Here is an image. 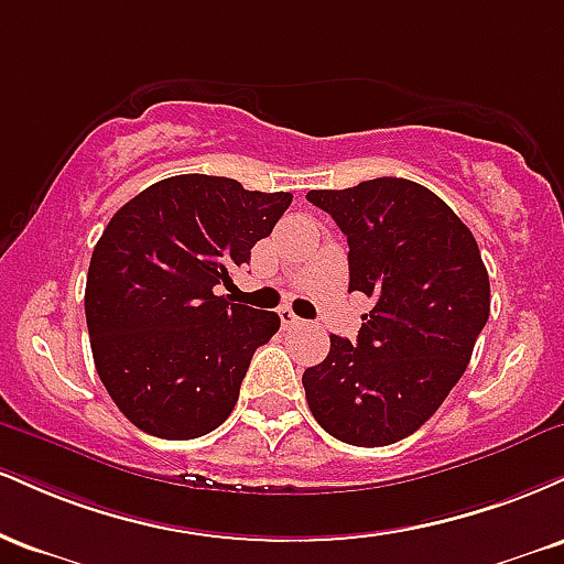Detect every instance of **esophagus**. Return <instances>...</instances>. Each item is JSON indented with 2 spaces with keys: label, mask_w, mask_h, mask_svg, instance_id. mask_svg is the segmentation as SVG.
Listing matches in <instances>:
<instances>
[{
  "label": "esophagus",
  "mask_w": 564,
  "mask_h": 564,
  "mask_svg": "<svg viewBox=\"0 0 564 564\" xmlns=\"http://www.w3.org/2000/svg\"><path fill=\"white\" fill-rule=\"evenodd\" d=\"M278 315H281L283 328L296 326V323H300V315H294V310H291V307H281V310H278Z\"/></svg>",
  "instance_id": "34e87169"
}]
</instances>
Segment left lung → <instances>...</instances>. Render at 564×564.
Masks as SVG:
<instances>
[{"mask_svg":"<svg viewBox=\"0 0 564 564\" xmlns=\"http://www.w3.org/2000/svg\"><path fill=\"white\" fill-rule=\"evenodd\" d=\"M349 246V291L371 296L358 341L332 334L302 373L328 435L360 448L398 443L443 405L490 315V281L467 225L430 187L377 177L310 191Z\"/></svg>","mask_w":564,"mask_h":564,"instance_id":"8db88e82","label":"left lung"}]
</instances>
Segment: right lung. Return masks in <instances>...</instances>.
<instances>
[{"mask_svg": "<svg viewBox=\"0 0 564 564\" xmlns=\"http://www.w3.org/2000/svg\"><path fill=\"white\" fill-rule=\"evenodd\" d=\"M291 193L177 174L127 200L102 230L84 291L97 377L138 430L193 440L236 408L251 355L281 318L215 294L273 232Z\"/></svg>", "mask_w": 564, "mask_h": 564, "instance_id": "right-lung-1", "label": "right lung"}]
</instances>
